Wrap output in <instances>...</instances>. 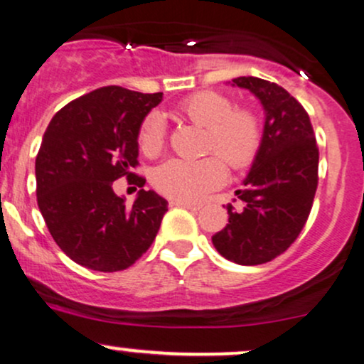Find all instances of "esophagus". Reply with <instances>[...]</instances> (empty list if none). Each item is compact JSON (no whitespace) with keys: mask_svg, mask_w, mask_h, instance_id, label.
I'll return each mask as SVG.
<instances>
[{"mask_svg":"<svg viewBox=\"0 0 364 364\" xmlns=\"http://www.w3.org/2000/svg\"><path fill=\"white\" fill-rule=\"evenodd\" d=\"M172 205H178V208H186L191 210H199L203 208V204H196V203H187V200H170Z\"/></svg>","mask_w":364,"mask_h":364,"instance_id":"obj_1","label":"esophagus"}]
</instances>
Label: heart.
Here are the masks:
<instances>
[{
    "label": "heart",
    "mask_w": 364,
    "mask_h": 364,
    "mask_svg": "<svg viewBox=\"0 0 364 364\" xmlns=\"http://www.w3.org/2000/svg\"><path fill=\"white\" fill-rule=\"evenodd\" d=\"M181 113L205 128L204 151L217 156L187 161L168 159L154 170V186L160 194L175 200L196 203L226 182L228 164L243 168L257 156L262 145L259 119L248 109H235L230 97L216 91H200L181 102ZM145 155L159 154L165 143V123L159 113L143 119L138 134Z\"/></svg>",
    "instance_id": "b5f03b06"
}]
</instances>
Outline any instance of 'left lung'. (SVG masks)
Wrapping results in <instances>:
<instances>
[{
	"instance_id": "left-lung-1",
	"label": "left lung",
	"mask_w": 364,
	"mask_h": 364,
	"mask_svg": "<svg viewBox=\"0 0 364 364\" xmlns=\"http://www.w3.org/2000/svg\"><path fill=\"white\" fill-rule=\"evenodd\" d=\"M262 102V145L243 189L245 208L228 205L226 228L213 236L219 255L237 264L272 262L297 240L311 214L317 189L319 148L302 105L284 87L258 77H236Z\"/></svg>"
}]
</instances>
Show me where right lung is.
<instances>
[{
	"label": "right lung",
	"instance_id": "1",
	"mask_svg": "<svg viewBox=\"0 0 364 364\" xmlns=\"http://www.w3.org/2000/svg\"><path fill=\"white\" fill-rule=\"evenodd\" d=\"M161 92L107 86L70 101L45 129L35 160L37 203L53 241L73 262L96 272L132 267L154 243L167 200L145 191L138 134ZM127 176L141 186L133 206L114 194Z\"/></svg>",
	"mask_w": 364,
	"mask_h": 364
}]
</instances>
